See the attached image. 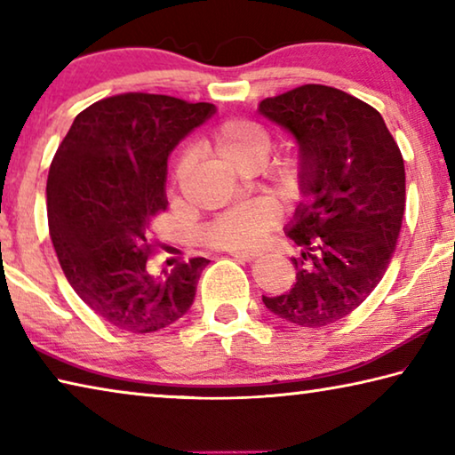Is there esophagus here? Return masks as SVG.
<instances>
[{"instance_id": "obj_1", "label": "esophagus", "mask_w": 455, "mask_h": 455, "mask_svg": "<svg viewBox=\"0 0 455 455\" xmlns=\"http://www.w3.org/2000/svg\"><path fill=\"white\" fill-rule=\"evenodd\" d=\"M227 252H230V255H233V257L243 259V260H252V259L259 257L255 251H243V249H230V251H227Z\"/></svg>"}]
</instances>
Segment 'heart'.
<instances>
[{
	"label": "heart",
	"mask_w": 455,
	"mask_h": 455,
	"mask_svg": "<svg viewBox=\"0 0 455 455\" xmlns=\"http://www.w3.org/2000/svg\"><path fill=\"white\" fill-rule=\"evenodd\" d=\"M206 144L222 163L246 172L255 171L265 163L271 148V132L255 120L235 118L214 128ZM184 166H187V158H180L174 166V179L182 174ZM271 174L284 196L297 198L303 190L305 158L299 152L284 154L273 163ZM276 222H279V212L275 206L255 200L214 219L204 228V241L214 249H251L265 241Z\"/></svg>",
	"instance_id": "heart-1"
}]
</instances>
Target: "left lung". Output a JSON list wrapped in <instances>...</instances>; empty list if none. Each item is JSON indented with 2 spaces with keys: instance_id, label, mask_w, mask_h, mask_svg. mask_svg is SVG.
Returning <instances> with one entry per match:
<instances>
[{
  "instance_id": "1",
  "label": "left lung",
  "mask_w": 455,
  "mask_h": 455,
  "mask_svg": "<svg viewBox=\"0 0 455 455\" xmlns=\"http://www.w3.org/2000/svg\"><path fill=\"white\" fill-rule=\"evenodd\" d=\"M259 112L297 138L303 195L287 230L303 252L297 283L263 297L279 319L325 327L347 317L387 271L405 211V166L381 114L347 92L305 84Z\"/></svg>"
}]
</instances>
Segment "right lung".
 Here are the masks:
<instances>
[{
    "mask_svg": "<svg viewBox=\"0 0 455 455\" xmlns=\"http://www.w3.org/2000/svg\"><path fill=\"white\" fill-rule=\"evenodd\" d=\"M214 114L209 102L128 92L76 116L52 160L48 225L68 283L98 317L154 333L190 309L204 257L154 275L150 225L166 211L168 154Z\"/></svg>",
    "mask_w": 455,
    "mask_h": 455,
    "instance_id": "add662e5",
    "label": "right lung"
}]
</instances>
